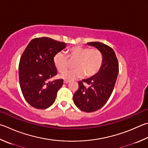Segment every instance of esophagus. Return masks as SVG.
I'll list each match as a JSON object with an SVG mask.
<instances>
[{
    "label": "esophagus",
    "mask_w": 148,
    "mask_h": 148,
    "mask_svg": "<svg viewBox=\"0 0 148 148\" xmlns=\"http://www.w3.org/2000/svg\"><path fill=\"white\" fill-rule=\"evenodd\" d=\"M69 80H64L63 82V83H65V84H67V83H69Z\"/></svg>",
    "instance_id": "esophagus-1"
}]
</instances>
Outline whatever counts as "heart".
Wrapping results in <instances>:
<instances>
[{"instance_id": "b5f03b06", "label": "heart", "mask_w": 148, "mask_h": 148, "mask_svg": "<svg viewBox=\"0 0 148 148\" xmlns=\"http://www.w3.org/2000/svg\"><path fill=\"white\" fill-rule=\"evenodd\" d=\"M70 60H76L75 69L69 70L60 76L61 78L71 80L84 76L92 77L98 73L102 65L103 57L100 51L96 48L74 47L68 51ZM53 63L60 72H65L69 65V61L62 52H58L53 57Z\"/></svg>"}]
</instances>
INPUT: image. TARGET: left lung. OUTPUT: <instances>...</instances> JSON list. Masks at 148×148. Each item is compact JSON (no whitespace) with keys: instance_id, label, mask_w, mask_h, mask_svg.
<instances>
[{"instance_id":"8db88e82","label":"left lung","mask_w":148,"mask_h":148,"mask_svg":"<svg viewBox=\"0 0 148 148\" xmlns=\"http://www.w3.org/2000/svg\"><path fill=\"white\" fill-rule=\"evenodd\" d=\"M87 45L100 51L102 65L95 76L79 82V88L74 94L73 100L80 110L90 112L100 109L111 96L119 74V63L110 47L100 42H90ZM83 82L88 84L89 87L84 86Z\"/></svg>"}]
</instances>
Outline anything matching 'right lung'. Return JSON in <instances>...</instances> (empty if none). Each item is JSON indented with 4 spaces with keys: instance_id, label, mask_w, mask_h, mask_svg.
Wrapping results in <instances>:
<instances>
[{
    "instance_id": "add662e5",
    "label": "right lung",
    "mask_w": 148,
    "mask_h": 148,
    "mask_svg": "<svg viewBox=\"0 0 148 148\" xmlns=\"http://www.w3.org/2000/svg\"><path fill=\"white\" fill-rule=\"evenodd\" d=\"M66 47L48 37L32 39L21 56L18 75L21 91L31 106L45 109L55 101L63 79L48 81L58 74L53 57Z\"/></svg>"
}]
</instances>
